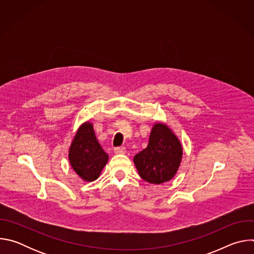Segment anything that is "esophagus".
I'll return each instance as SVG.
<instances>
[{
    "label": "esophagus",
    "instance_id": "esophagus-1",
    "mask_svg": "<svg viewBox=\"0 0 254 254\" xmlns=\"http://www.w3.org/2000/svg\"><path fill=\"white\" fill-rule=\"evenodd\" d=\"M115 154L117 155H123V154H126V148L124 147H118V148H115Z\"/></svg>",
    "mask_w": 254,
    "mask_h": 254
}]
</instances>
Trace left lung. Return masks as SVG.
I'll return each instance as SVG.
<instances>
[{
  "label": "left lung",
  "mask_w": 254,
  "mask_h": 254,
  "mask_svg": "<svg viewBox=\"0 0 254 254\" xmlns=\"http://www.w3.org/2000/svg\"><path fill=\"white\" fill-rule=\"evenodd\" d=\"M183 148L177 135L162 123L154 125L148 147L136 154L133 163L140 176L151 184L168 182L176 175Z\"/></svg>",
  "instance_id": "8db88e82"
}]
</instances>
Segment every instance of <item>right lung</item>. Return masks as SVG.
Returning a JSON list of instances; mask_svg holds the SVG:
<instances>
[{
	"instance_id": "right-lung-1",
	"label": "right lung",
	"mask_w": 254,
	"mask_h": 254,
	"mask_svg": "<svg viewBox=\"0 0 254 254\" xmlns=\"http://www.w3.org/2000/svg\"><path fill=\"white\" fill-rule=\"evenodd\" d=\"M69 163L74 172L86 182L96 180L108 161V155L96 139L93 126L82 124L69 148Z\"/></svg>"
}]
</instances>
